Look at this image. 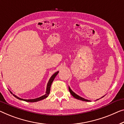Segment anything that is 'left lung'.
I'll use <instances>...</instances> for the list:
<instances>
[{
	"label": "left lung",
	"mask_w": 124,
	"mask_h": 124,
	"mask_svg": "<svg viewBox=\"0 0 124 124\" xmlns=\"http://www.w3.org/2000/svg\"><path fill=\"white\" fill-rule=\"evenodd\" d=\"M68 89H69L70 92V93H71V95H72V96H73V97H75V99H78V100H82V101H87V102H88V101H90V100H88L85 99L84 98H82V97H80V96L77 95V94H76V93H75V92H73L72 91V90L71 89V88H70V87H68ZM103 97H101V98H102ZM99 100V99L96 100Z\"/></svg>",
	"instance_id": "8db88e82"
}]
</instances>
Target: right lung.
I'll use <instances>...</instances> for the list:
<instances>
[{
  "label": "right lung",
  "instance_id": "add662e5",
  "mask_svg": "<svg viewBox=\"0 0 124 124\" xmlns=\"http://www.w3.org/2000/svg\"><path fill=\"white\" fill-rule=\"evenodd\" d=\"M59 72L57 71L56 72H55L53 75L49 79V80L48 81V82L47 84V88H46V94L43 96H42L41 97H39L38 98H37V99H29V100H25V99H21V98H19L16 96V95H14V94L12 93V92H10V93L13 94V95L15 97H16V99H19V100H23V101H27V102H37V101H40V100H43L44 99H46V98H47L49 94V92H50V90H51V85L52 84L53 80H54V79L55 77H56V76L57 75V74Z\"/></svg>",
  "mask_w": 124,
  "mask_h": 124
}]
</instances>
